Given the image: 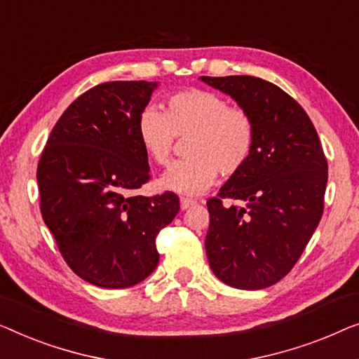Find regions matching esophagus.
<instances>
[{
    "label": "esophagus",
    "instance_id": "1",
    "mask_svg": "<svg viewBox=\"0 0 359 359\" xmlns=\"http://www.w3.org/2000/svg\"><path fill=\"white\" fill-rule=\"evenodd\" d=\"M194 205H196L195 200H191V198H180V208L182 210L190 208V206H194Z\"/></svg>",
    "mask_w": 359,
    "mask_h": 359
}]
</instances>
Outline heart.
I'll use <instances>...</instances> for the list:
<instances>
[{
    "label": "heart",
    "instance_id": "obj_1",
    "mask_svg": "<svg viewBox=\"0 0 359 359\" xmlns=\"http://www.w3.org/2000/svg\"><path fill=\"white\" fill-rule=\"evenodd\" d=\"M136 135L154 164L165 168L177 138H187L185 154L161 180L164 189L198 195L224 177L239 174L255 148V123L245 109L229 105L211 90L190 88L168 95L164 112L146 107L136 120Z\"/></svg>",
    "mask_w": 359,
    "mask_h": 359
}]
</instances>
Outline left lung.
Returning a JSON list of instances; mask_svg holds the SVG:
<instances>
[{
    "instance_id": "left-lung-1",
    "label": "left lung",
    "mask_w": 359,
    "mask_h": 359,
    "mask_svg": "<svg viewBox=\"0 0 359 359\" xmlns=\"http://www.w3.org/2000/svg\"><path fill=\"white\" fill-rule=\"evenodd\" d=\"M201 81L229 94L255 123L249 163L206 201V257L226 285L264 290L290 273L322 218L324 149L309 115L278 86L255 76Z\"/></svg>"
}]
</instances>
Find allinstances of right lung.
<instances>
[{"label": "right lung", "instance_id": "1", "mask_svg": "<svg viewBox=\"0 0 359 359\" xmlns=\"http://www.w3.org/2000/svg\"><path fill=\"white\" fill-rule=\"evenodd\" d=\"M154 88L109 81L86 90L40 156V213L69 269L90 285L122 290L153 273L156 237L179 213L174 191L136 194L151 179L136 120Z\"/></svg>", "mask_w": 359, "mask_h": 359}]
</instances>
